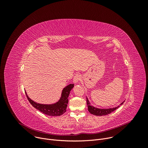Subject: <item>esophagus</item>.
<instances>
[{"instance_id":"1","label":"esophagus","mask_w":148,"mask_h":148,"mask_svg":"<svg viewBox=\"0 0 148 148\" xmlns=\"http://www.w3.org/2000/svg\"><path fill=\"white\" fill-rule=\"evenodd\" d=\"M80 79H81V76L79 74H76L73 78V82L75 84H78L79 83Z\"/></svg>"}]
</instances>
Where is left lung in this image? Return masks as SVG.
Segmentation results:
<instances>
[{
	"label": "left lung",
	"instance_id": "left-lung-1",
	"mask_svg": "<svg viewBox=\"0 0 148 148\" xmlns=\"http://www.w3.org/2000/svg\"><path fill=\"white\" fill-rule=\"evenodd\" d=\"M125 101H123L120 105H122ZM87 106H88V110L90 113H91L92 115H97V116H103V115H107L108 114H111L115 110H116L117 108L119 107V106L114 107V108H108V109H101V108H95L92 105H91V103L87 98Z\"/></svg>",
	"mask_w": 148,
	"mask_h": 148
}]
</instances>
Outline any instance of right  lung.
<instances>
[{
	"mask_svg": "<svg viewBox=\"0 0 148 148\" xmlns=\"http://www.w3.org/2000/svg\"><path fill=\"white\" fill-rule=\"evenodd\" d=\"M74 86V84H70L63 88L59 101L52 104H42L36 102L28 97L26 92H25V93L29 101L32 105V106L41 112L49 116H60L66 111L69 102L68 97L69 96L70 92Z\"/></svg>",
	"mask_w": 148,
	"mask_h": 148,
	"instance_id": "right-lung-1",
	"label": "right lung"
}]
</instances>
